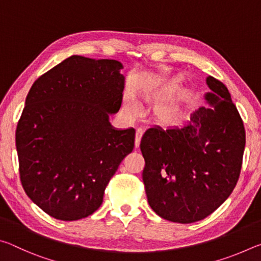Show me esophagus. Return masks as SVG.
<instances>
[{
	"mask_svg": "<svg viewBox=\"0 0 261 261\" xmlns=\"http://www.w3.org/2000/svg\"><path fill=\"white\" fill-rule=\"evenodd\" d=\"M143 134H144V130L141 129V127H138V129H137V131H136V140H135L136 147L139 146L140 140H141V137H143Z\"/></svg>",
	"mask_w": 261,
	"mask_h": 261,
	"instance_id": "1",
	"label": "esophagus"
}]
</instances>
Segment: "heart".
Instances as JSON below:
<instances>
[{
  "mask_svg": "<svg viewBox=\"0 0 261 261\" xmlns=\"http://www.w3.org/2000/svg\"><path fill=\"white\" fill-rule=\"evenodd\" d=\"M127 109L134 115L141 113V106L136 99H130L127 102ZM189 115V108L183 101L171 100L161 103L155 110V116L158 121L166 125L179 124L187 120Z\"/></svg>",
  "mask_w": 261,
  "mask_h": 261,
  "instance_id": "b5f03b06",
  "label": "heart"
}]
</instances>
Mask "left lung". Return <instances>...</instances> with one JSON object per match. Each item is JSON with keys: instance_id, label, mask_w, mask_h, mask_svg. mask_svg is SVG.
Listing matches in <instances>:
<instances>
[{"instance_id": "obj_1", "label": "left lung", "mask_w": 261, "mask_h": 261, "mask_svg": "<svg viewBox=\"0 0 261 261\" xmlns=\"http://www.w3.org/2000/svg\"><path fill=\"white\" fill-rule=\"evenodd\" d=\"M210 107H200L183 125L145 132L140 149L149 206L162 219L192 223L227 200L241 174L245 129L223 83L206 78Z\"/></svg>"}]
</instances>
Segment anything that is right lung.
I'll use <instances>...</instances> for the list:
<instances>
[{"label": "right lung", "mask_w": 261, "mask_h": 261, "mask_svg": "<svg viewBox=\"0 0 261 261\" xmlns=\"http://www.w3.org/2000/svg\"><path fill=\"white\" fill-rule=\"evenodd\" d=\"M116 60L72 55L31 87L16 130L20 182L57 220L93 214L105 189L135 146L134 127L115 129L124 76Z\"/></svg>", "instance_id": "add662e5"}]
</instances>
